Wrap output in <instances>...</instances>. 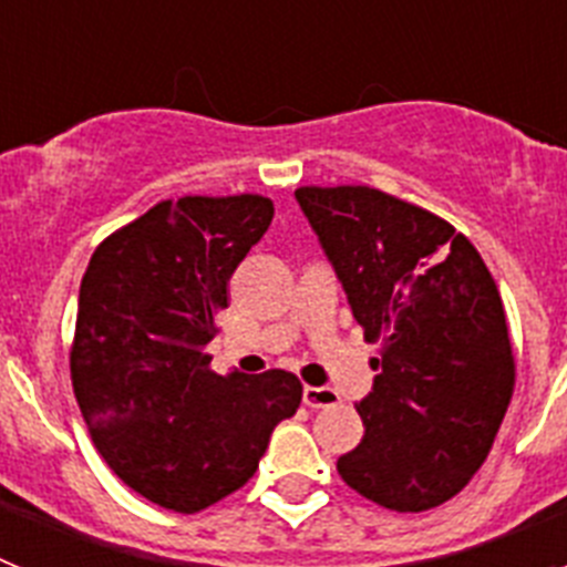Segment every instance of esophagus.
Masks as SVG:
<instances>
[{"label":"esophagus","instance_id":"34e87169","mask_svg":"<svg viewBox=\"0 0 567 567\" xmlns=\"http://www.w3.org/2000/svg\"><path fill=\"white\" fill-rule=\"evenodd\" d=\"M303 403L309 409H329V405H338L340 398L329 385H303Z\"/></svg>","mask_w":567,"mask_h":567}]
</instances>
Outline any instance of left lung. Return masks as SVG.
<instances>
[{
    "instance_id": "1",
    "label": "left lung",
    "mask_w": 567,
    "mask_h": 567,
    "mask_svg": "<svg viewBox=\"0 0 567 567\" xmlns=\"http://www.w3.org/2000/svg\"><path fill=\"white\" fill-rule=\"evenodd\" d=\"M295 198L380 343L363 440L338 474L389 511L437 508L485 463L517 383L497 284L463 233L398 195L340 184Z\"/></svg>"
}]
</instances>
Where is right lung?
Returning <instances> with one entry per match:
<instances>
[{
	"label": "right lung",
	"instance_id": "right-lung-1",
	"mask_svg": "<svg viewBox=\"0 0 567 567\" xmlns=\"http://www.w3.org/2000/svg\"><path fill=\"white\" fill-rule=\"evenodd\" d=\"M272 215L255 193L167 198L107 235L82 278L76 403L115 477L162 508L195 514L238 491L303 398L284 369H209L229 278Z\"/></svg>",
	"mask_w": 567,
	"mask_h": 567
}]
</instances>
